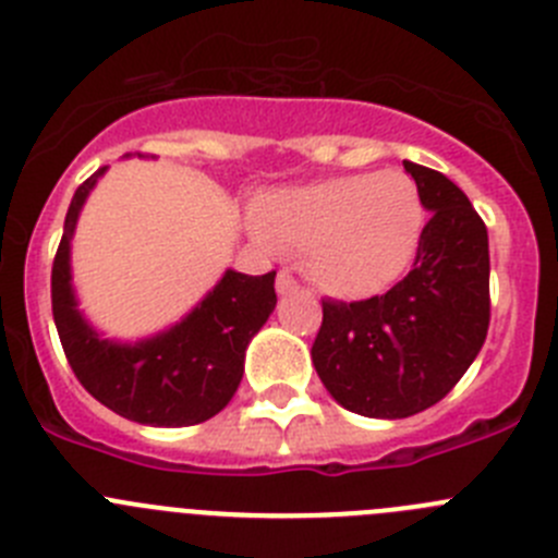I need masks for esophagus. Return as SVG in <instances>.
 <instances>
[{
    "mask_svg": "<svg viewBox=\"0 0 558 558\" xmlns=\"http://www.w3.org/2000/svg\"><path fill=\"white\" fill-rule=\"evenodd\" d=\"M275 289H278V294H291V291H296L300 286H296V280L291 278L289 272H278V280H275Z\"/></svg>",
    "mask_w": 558,
    "mask_h": 558,
    "instance_id": "34e87169",
    "label": "esophagus"
}]
</instances>
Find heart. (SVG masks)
Returning <instances> with one entry per match:
<instances>
[{
	"mask_svg": "<svg viewBox=\"0 0 558 558\" xmlns=\"http://www.w3.org/2000/svg\"><path fill=\"white\" fill-rule=\"evenodd\" d=\"M421 197L402 170L352 173L264 197L253 239L267 253L305 250L322 291L357 300L402 275L418 244Z\"/></svg>",
	"mask_w": 558,
	"mask_h": 558,
	"instance_id": "heart-1",
	"label": "heart"
}]
</instances>
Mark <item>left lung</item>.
Returning <instances> with one entry per match:
<instances>
[{"mask_svg":"<svg viewBox=\"0 0 558 558\" xmlns=\"http://www.w3.org/2000/svg\"><path fill=\"white\" fill-rule=\"evenodd\" d=\"M432 211L413 269L385 294L322 300L311 347L319 379L341 408L408 418L460 383L490 327L487 228L465 192L437 170L404 161Z\"/></svg>","mask_w":558,"mask_h":558,"instance_id":"8db88e82","label":"left lung"}]
</instances>
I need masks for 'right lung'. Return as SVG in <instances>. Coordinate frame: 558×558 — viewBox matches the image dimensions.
Returning a JSON list of instances; mask_svg holds the SVG:
<instances>
[{"mask_svg":"<svg viewBox=\"0 0 558 558\" xmlns=\"http://www.w3.org/2000/svg\"><path fill=\"white\" fill-rule=\"evenodd\" d=\"M96 170L68 206L51 267V314L76 379L104 408L148 426H192L220 413L244 374V350L275 311V272L228 269L179 325L137 343L101 338L76 308L71 289V236Z\"/></svg>","mask_w":558,"mask_h":558,"instance_id":"obj_1","label":"right lung"}]
</instances>
